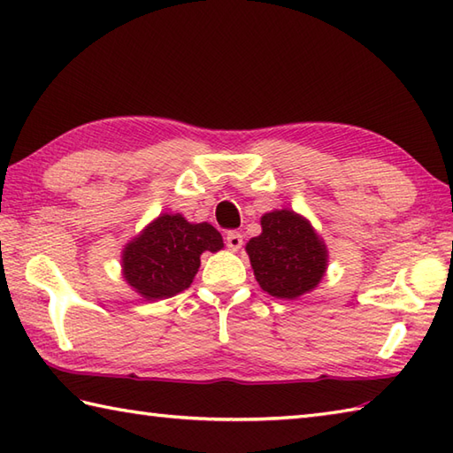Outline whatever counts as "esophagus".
<instances>
[{
  "instance_id": "1",
  "label": "esophagus",
  "mask_w": 453,
  "mask_h": 453,
  "mask_svg": "<svg viewBox=\"0 0 453 453\" xmlns=\"http://www.w3.org/2000/svg\"><path fill=\"white\" fill-rule=\"evenodd\" d=\"M226 245L232 249V251H237L243 245V235L239 232H227L226 234Z\"/></svg>"
}]
</instances>
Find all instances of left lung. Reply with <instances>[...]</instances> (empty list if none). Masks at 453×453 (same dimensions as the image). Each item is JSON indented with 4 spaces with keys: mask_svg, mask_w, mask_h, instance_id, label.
<instances>
[{
    "mask_svg": "<svg viewBox=\"0 0 453 453\" xmlns=\"http://www.w3.org/2000/svg\"><path fill=\"white\" fill-rule=\"evenodd\" d=\"M263 234L247 243L257 282L265 292L294 300L311 292L326 268V249L310 221L290 210L261 218Z\"/></svg>",
    "mask_w": 453,
    "mask_h": 453,
    "instance_id": "1",
    "label": "left lung"
}]
</instances>
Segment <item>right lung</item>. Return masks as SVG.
I'll list each match as a JSON object with an SVG mask.
<instances>
[{
    "label": "right lung",
    "instance_id": "right-lung-1",
    "mask_svg": "<svg viewBox=\"0 0 453 453\" xmlns=\"http://www.w3.org/2000/svg\"><path fill=\"white\" fill-rule=\"evenodd\" d=\"M221 247L224 242L214 226L163 214L124 249V278L146 300H163L187 290L198 273L200 255Z\"/></svg>",
    "mask_w": 453,
    "mask_h": 453
}]
</instances>
